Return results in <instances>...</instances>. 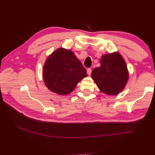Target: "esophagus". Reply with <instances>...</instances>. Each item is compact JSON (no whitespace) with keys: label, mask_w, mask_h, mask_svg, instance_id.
Wrapping results in <instances>:
<instances>
[{"label":"esophagus","mask_w":155,"mask_h":155,"mask_svg":"<svg viewBox=\"0 0 155 155\" xmlns=\"http://www.w3.org/2000/svg\"><path fill=\"white\" fill-rule=\"evenodd\" d=\"M87 74L88 75V76H91V72H92V69L91 68H88L87 70Z\"/></svg>","instance_id":"1"}]
</instances>
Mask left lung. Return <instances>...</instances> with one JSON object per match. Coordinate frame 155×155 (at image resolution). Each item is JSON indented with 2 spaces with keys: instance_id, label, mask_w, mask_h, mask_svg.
I'll list each match as a JSON object with an SVG mask.
<instances>
[{
  "instance_id": "obj_1",
  "label": "left lung",
  "mask_w": 155,
  "mask_h": 155,
  "mask_svg": "<svg viewBox=\"0 0 155 155\" xmlns=\"http://www.w3.org/2000/svg\"><path fill=\"white\" fill-rule=\"evenodd\" d=\"M100 67L94 68L91 77L100 90L107 95L114 96L122 92L129 74L124 58L118 51L103 55Z\"/></svg>"
}]
</instances>
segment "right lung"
I'll use <instances>...</instances> for the list:
<instances>
[{
    "instance_id": "obj_1",
    "label": "right lung",
    "mask_w": 155,
    "mask_h": 155,
    "mask_svg": "<svg viewBox=\"0 0 155 155\" xmlns=\"http://www.w3.org/2000/svg\"><path fill=\"white\" fill-rule=\"evenodd\" d=\"M85 68L72 50L59 48L45 61L43 77L49 90L59 95L71 93L84 78Z\"/></svg>"
}]
</instances>
